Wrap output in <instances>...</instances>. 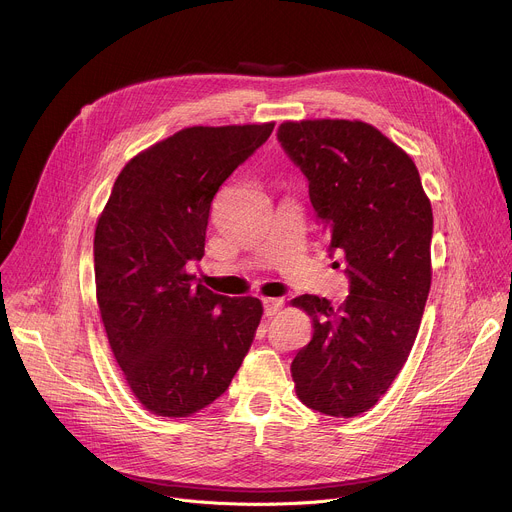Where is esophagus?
Returning a JSON list of instances; mask_svg holds the SVG:
<instances>
[{
	"instance_id": "1",
	"label": "esophagus",
	"mask_w": 512,
	"mask_h": 512,
	"mask_svg": "<svg viewBox=\"0 0 512 512\" xmlns=\"http://www.w3.org/2000/svg\"><path fill=\"white\" fill-rule=\"evenodd\" d=\"M283 300L281 298H265L263 300V310H265V316H275L281 308H283Z\"/></svg>"
}]
</instances>
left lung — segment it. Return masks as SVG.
I'll use <instances>...</instances> for the list:
<instances>
[{
    "label": "left lung",
    "mask_w": 512,
    "mask_h": 512,
    "mask_svg": "<svg viewBox=\"0 0 512 512\" xmlns=\"http://www.w3.org/2000/svg\"><path fill=\"white\" fill-rule=\"evenodd\" d=\"M277 139L308 178L350 283L340 306L291 300L314 326L291 379L306 407L354 417L387 393L415 342L431 285V202L413 160L369 123L283 121Z\"/></svg>",
    "instance_id": "8db88e82"
}]
</instances>
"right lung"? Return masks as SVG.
<instances>
[{"label":"right lung","instance_id":"obj_1","mask_svg":"<svg viewBox=\"0 0 512 512\" xmlns=\"http://www.w3.org/2000/svg\"><path fill=\"white\" fill-rule=\"evenodd\" d=\"M273 125H194L154 143L125 164L99 214L101 320L131 393L154 415L204 409L249 352L261 302L214 294L186 265L204 255L214 194Z\"/></svg>","mask_w":512,"mask_h":512}]
</instances>
